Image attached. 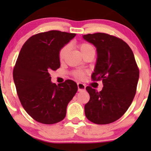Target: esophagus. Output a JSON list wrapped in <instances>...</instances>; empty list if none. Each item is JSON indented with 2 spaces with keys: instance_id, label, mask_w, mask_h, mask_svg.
<instances>
[{
  "instance_id": "obj_1",
  "label": "esophagus",
  "mask_w": 151,
  "mask_h": 151,
  "mask_svg": "<svg viewBox=\"0 0 151 151\" xmlns=\"http://www.w3.org/2000/svg\"><path fill=\"white\" fill-rule=\"evenodd\" d=\"M77 87H78V91H84L86 89V86L84 85V84L82 83L79 82L77 83Z\"/></svg>"
}]
</instances>
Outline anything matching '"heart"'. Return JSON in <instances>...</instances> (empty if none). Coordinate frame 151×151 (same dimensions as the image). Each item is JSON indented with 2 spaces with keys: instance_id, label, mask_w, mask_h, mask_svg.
<instances>
[{
  "instance_id": "1",
  "label": "heart",
  "mask_w": 151,
  "mask_h": 151,
  "mask_svg": "<svg viewBox=\"0 0 151 151\" xmlns=\"http://www.w3.org/2000/svg\"><path fill=\"white\" fill-rule=\"evenodd\" d=\"M79 48H80L81 53L84 54L89 50L93 48V47L91 46V45L88 44V43H81V44L79 45ZM69 50H70V47H69V45H65L60 50V52H59V58H60V60H63L64 59H65L67 52H68ZM75 74L77 77H82L83 75H84V73H83L82 72H80V71H78V72H75Z\"/></svg>"
}]
</instances>
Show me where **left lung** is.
<instances>
[{
  "instance_id": "1",
  "label": "left lung",
  "mask_w": 151,
  "mask_h": 151,
  "mask_svg": "<svg viewBox=\"0 0 151 151\" xmlns=\"http://www.w3.org/2000/svg\"><path fill=\"white\" fill-rule=\"evenodd\" d=\"M84 40L96 48L97 59L91 74L102 80L99 92L86 88L90 99L84 106L85 116L96 124H108L122 116L132 103L139 79V70L130 47L119 38L108 34L84 35Z\"/></svg>"
}]
</instances>
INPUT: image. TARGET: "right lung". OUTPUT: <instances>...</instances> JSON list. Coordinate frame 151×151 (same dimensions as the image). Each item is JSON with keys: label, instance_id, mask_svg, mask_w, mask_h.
<instances>
[{"label": "right lung", "instance_id": "1", "mask_svg": "<svg viewBox=\"0 0 151 151\" xmlns=\"http://www.w3.org/2000/svg\"><path fill=\"white\" fill-rule=\"evenodd\" d=\"M75 35L58 30L41 32L29 38L20 50L13 80L22 107L37 122L53 124L63 120L77 91L74 81L56 85L50 74L60 68V50Z\"/></svg>", "mask_w": 151, "mask_h": 151}]
</instances>
